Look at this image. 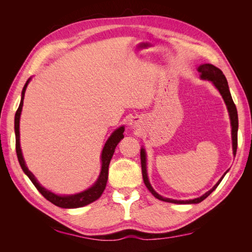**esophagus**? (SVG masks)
Instances as JSON below:
<instances>
[{
  "label": "esophagus",
  "mask_w": 252,
  "mask_h": 252,
  "mask_svg": "<svg viewBox=\"0 0 252 252\" xmlns=\"http://www.w3.org/2000/svg\"><path fill=\"white\" fill-rule=\"evenodd\" d=\"M130 125L133 129H138L141 126V120L139 118H132L130 120Z\"/></svg>",
  "instance_id": "34e87169"
}]
</instances>
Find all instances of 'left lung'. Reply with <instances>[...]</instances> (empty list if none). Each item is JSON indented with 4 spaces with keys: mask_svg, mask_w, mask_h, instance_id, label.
I'll return each mask as SVG.
<instances>
[{
    "mask_svg": "<svg viewBox=\"0 0 252 252\" xmlns=\"http://www.w3.org/2000/svg\"><path fill=\"white\" fill-rule=\"evenodd\" d=\"M197 71L201 73V78L204 80H209L213 83L218 90L220 91V94H222L224 101L227 105V109L228 112H229L230 116V121H231V126H232V130H231V134H232V148H233V155L235 156L236 154V148H238V128H239V119H238V111H236V107L235 104L233 103V100L231 97V94L229 87H228V83L227 80L225 78V75L223 74L222 70L219 69L218 67L213 66L211 64H203L201 65L199 68H197ZM141 165H142V175H143V180L145 185L148 188L149 191L154 194L157 199L164 201V202H168V203H174V204H196L200 203L203 200H205L213 190H215L219 184L220 183V181L223 180V178L225 177V174L223 175L220 180L217 183V184L213 186L212 189H210L209 191L206 192L205 194H203L200 197H196V199L193 200H188V201H178V200H171V199H166V197H163L162 195H159L158 193H157L155 191V189L151 187L150 183L148 181V177H147V170H146V154H145V150L142 148L141 149Z\"/></svg>",
    "mask_w": 252,
    "mask_h": 252,
    "instance_id": "1",
    "label": "left lung"
}]
</instances>
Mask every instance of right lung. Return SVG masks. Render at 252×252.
I'll return each mask as SVG.
<instances>
[{"label": "right lung", "mask_w": 252, "mask_h": 252, "mask_svg": "<svg viewBox=\"0 0 252 252\" xmlns=\"http://www.w3.org/2000/svg\"><path fill=\"white\" fill-rule=\"evenodd\" d=\"M30 79L26 82V84L24 85V88L22 90V98H21V103L19 108L16 112V117H14V132H16V150H17V156H18V159L19 163L22 167L23 171H24L27 177L30 179V181L32 182V184L35 186V188L39 190L41 192V194L45 197V199L48 200L49 202H51L52 204H55L56 206H59V207L62 208H79V207H83V206H86L90 203L94 202L95 200H97L100 197L104 191V189L106 187V183H107L108 180V167H109V163L110 159L113 156L114 149H116L117 145L119 144V142L124 138V127L122 126L120 128H118L116 131H114L110 138L106 142L103 152H102V169H101V174L98 177L97 181L95 182V184L90 187L89 189L85 190L81 193L78 194H73V195H58L50 192L49 190L45 189L44 187H42L39 183H37L36 179L34 178V175L29 171V169L27 168V166L25 164L24 158H23L22 156V151H21V146H20V117H21V111H22V107H23V100H24V94H25V90L26 87L28 85Z\"/></svg>", "instance_id": "right-lung-1"}]
</instances>
